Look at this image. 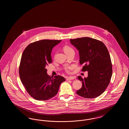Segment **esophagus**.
Returning a JSON list of instances; mask_svg holds the SVG:
<instances>
[{"label":"esophagus","instance_id":"obj_1","mask_svg":"<svg viewBox=\"0 0 129 129\" xmlns=\"http://www.w3.org/2000/svg\"><path fill=\"white\" fill-rule=\"evenodd\" d=\"M74 79H75V77H74L73 76H70L67 78V80L70 81V80H74Z\"/></svg>","mask_w":129,"mask_h":129}]
</instances>
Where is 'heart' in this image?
I'll list each match as a JSON object with an SVG mask.
<instances>
[{"label":"heart","mask_w":129,"mask_h":129,"mask_svg":"<svg viewBox=\"0 0 129 129\" xmlns=\"http://www.w3.org/2000/svg\"><path fill=\"white\" fill-rule=\"evenodd\" d=\"M63 50H64V51L65 53H68V52H71V51H74L73 49L72 48H71V47L69 46H64V48H63ZM72 69H73V67L72 66H66L65 67V70L66 72H67V73H70V71L71 70H72Z\"/></svg>","instance_id":"1"}]
</instances>
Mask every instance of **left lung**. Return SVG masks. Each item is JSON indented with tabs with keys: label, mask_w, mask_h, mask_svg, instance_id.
I'll return each mask as SVG.
<instances>
[{
	"label": "left lung",
	"mask_w": 129,
	"mask_h": 129,
	"mask_svg": "<svg viewBox=\"0 0 129 129\" xmlns=\"http://www.w3.org/2000/svg\"><path fill=\"white\" fill-rule=\"evenodd\" d=\"M70 42L79 51L82 71L88 72L84 79L78 76L82 86L76 93L85 98H96L105 91L112 75L108 49L103 42L89 37L70 39Z\"/></svg>",
	"instance_id": "obj_1"
}]
</instances>
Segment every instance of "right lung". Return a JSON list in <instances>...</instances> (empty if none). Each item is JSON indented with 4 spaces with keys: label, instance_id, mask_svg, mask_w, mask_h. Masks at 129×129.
I'll return each mask as SVG.
<instances>
[{
    "label": "right lung",
    "instance_id": "obj_1",
    "mask_svg": "<svg viewBox=\"0 0 129 129\" xmlns=\"http://www.w3.org/2000/svg\"><path fill=\"white\" fill-rule=\"evenodd\" d=\"M61 40H43L29 44L22 55L19 75L22 83L33 98L45 101L57 93L65 79L61 76L51 77L45 67L52 63V49Z\"/></svg>",
    "mask_w": 129,
    "mask_h": 129
}]
</instances>
